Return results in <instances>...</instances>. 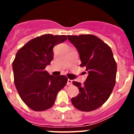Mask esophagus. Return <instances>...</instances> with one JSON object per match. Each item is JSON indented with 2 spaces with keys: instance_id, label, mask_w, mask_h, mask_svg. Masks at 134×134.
Returning <instances> with one entry per match:
<instances>
[{
  "instance_id": "34e87169",
  "label": "esophagus",
  "mask_w": 134,
  "mask_h": 134,
  "mask_svg": "<svg viewBox=\"0 0 134 134\" xmlns=\"http://www.w3.org/2000/svg\"><path fill=\"white\" fill-rule=\"evenodd\" d=\"M72 85V80L68 79V82H67V85H68V86H71Z\"/></svg>"
}]
</instances>
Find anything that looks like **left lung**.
I'll return each mask as SVG.
<instances>
[{
	"label": "left lung",
	"instance_id": "obj_1",
	"mask_svg": "<svg viewBox=\"0 0 134 134\" xmlns=\"http://www.w3.org/2000/svg\"><path fill=\"white\" fill-rule=\"evenodd\" d=\"M68 37L80 54V66L85 67L88 72L83 85L72 82L79 88V94L71 101L80 111H94L107 101L115 85L117 64L113 52L107 43L95 35H68Z\"/></svg>",
	"mask_w": 134,
	"mask_h": 134
}]
</instances>
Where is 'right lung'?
Masks as SVG:
<instances>
[{
  "mask_svg": "<svg viewBox=\"0 0 134 134\" xmlns=\"http://www.w3.org/2000/svg\"><path fill=\"white\" fill-rule=\"evenodd\" d=\"M66 40V35L45 34L29 41L16 52L13 62L14 82L21 99L31 109L51 108L67 83L66 76H54L45 70L54 58L53 48Z\"/></svg>",
  "mask_w": 134,
  "mask_h": 134,
  "instance_id": "1",
  "label": "right lung"
}]
</instances>
